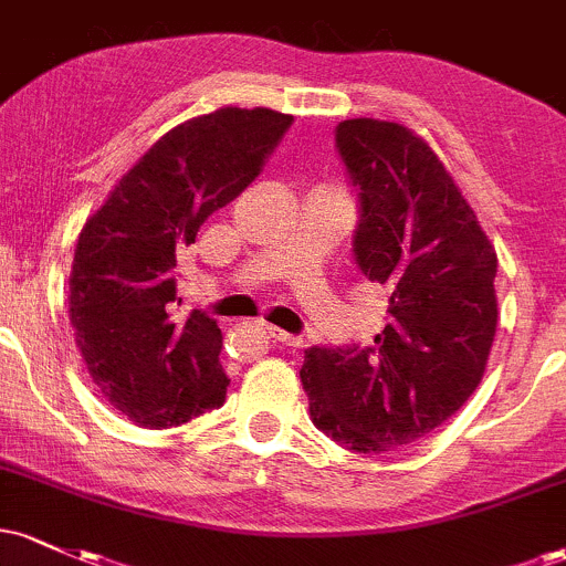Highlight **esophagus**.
Wrapping results in <instances>:
<instances>
[{"label": "esophagus", "instance_id": "obj_1", "mask_svg": "<svg viewBox=\"0 0 566 566\" xmlns=\"http://www.w3.org/2000/svg\"><path fill=\"white\" fill-rule=\"evenodd\" d=\"M265 331H269V335H271L273 340H279V344H284V346H293V349H297V346L303 344L301 335L284 333V331H279V327H273V325H265Z\"/></svg>", "mask_w": 566, "mask_h": 566}]
</instances>
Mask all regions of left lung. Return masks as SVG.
Listing matches in <instances>:
<instances>
[{
    "label": "left lung",
    "mask_w": 566,
    "mask_h": 566,
    "mask_svg": "<svg viewBox=\"0 0 566 566\" xmlns=\"http://www.w3.org/2000/svg\"><path fill=\"white\" fill-rule=\"evenodd\" d=\"M359 198L354 258L387 295L368 346H312L301 368L319 432L357 454L416 443L464 406L496 333V252L438 155L400 123H338Z\"/></svg>",
    "instance_id": "8db88e82"
}]
</instances>
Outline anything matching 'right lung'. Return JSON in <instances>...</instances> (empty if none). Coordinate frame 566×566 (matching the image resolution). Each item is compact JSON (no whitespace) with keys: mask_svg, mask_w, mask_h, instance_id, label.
Masks as SVG:
<instances>
[{"mask_svg":"<svg viewBox=\"0 0 566 566\" xmlns=\"http://www.w3.org/2000/svg\"><path fill=\"white\" fill-rule=\"evenodd\" d=\"M293 115L222 107L179 123L123 174L74 250L70 319L93 384L147 430L220 408L231 378L212 316H174L177 252L263 171Z\"/></svg>","mask_w":566,"mask_h":566,"instance_id":"right-lung-1","label":"right lung"}]
</instances>
